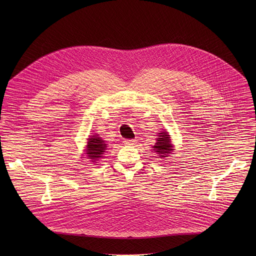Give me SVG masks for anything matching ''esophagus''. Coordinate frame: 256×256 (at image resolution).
Returning <instances> with one entry per match:
<instances>
[{
	"mask_svg": "<svg viewBox=\"0 0 256 256\" xmlns=\"http://www.w3.org/2000/svg\"><path fill=\"white\" fill-rule=\"evenodd\" d=\"M124 144H125V145H135V144H136V140H133V139H131V140H125V141H124Z\"/></svg>",
	"mask_w": 256,
	"mask_h": 256,
	"instance_id": "esophagus-1",
	"label": "esophagus"
}]
</instances>
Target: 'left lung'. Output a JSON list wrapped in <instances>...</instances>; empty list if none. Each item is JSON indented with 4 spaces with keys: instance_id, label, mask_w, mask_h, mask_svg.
<instances>
[{
    "instance_id": "left-lung-1",
    "label": "left lung",
    "mask_w": 256,
    "mask_h": 256,
    "mask_svg": "<svg viewBox=\"0 0 256 256\" xmlns=\"http://www.w3.org/2000/svg\"><path fill=\"white\" fill-rule=\"evenodd\" d=\"M170 135H168L166 132H162L160 133L158 138L156 139V144L154 146V152L158 154V156L164 158L168 156V154L172 150V145L170 141Z\"/></svg>"
}]
</instances>
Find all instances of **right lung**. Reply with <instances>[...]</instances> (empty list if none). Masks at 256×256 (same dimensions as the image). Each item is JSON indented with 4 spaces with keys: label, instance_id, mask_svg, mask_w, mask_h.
Returning a JSON list of instances; mask_svg holds the SVG:
<instances>
[{
    "label": "right lung",
    "instance_id": "add662e5",
    "mask_svg": "<svg viewBox=\"0 0 256 256\" xmlns=\"http://www.w3.org/2000/svg\"><path fill=\"white\" fill-rule=\"evenodd\" d=\"M86 148V154L88 156V158H92V162H96L98 158L102 156L106 150V144H104V141H102L100 137L92 136V138L88 139Z\"/></svg>",
    "mask_w": 256,
    "mask_h": 256
}]
</instances>
